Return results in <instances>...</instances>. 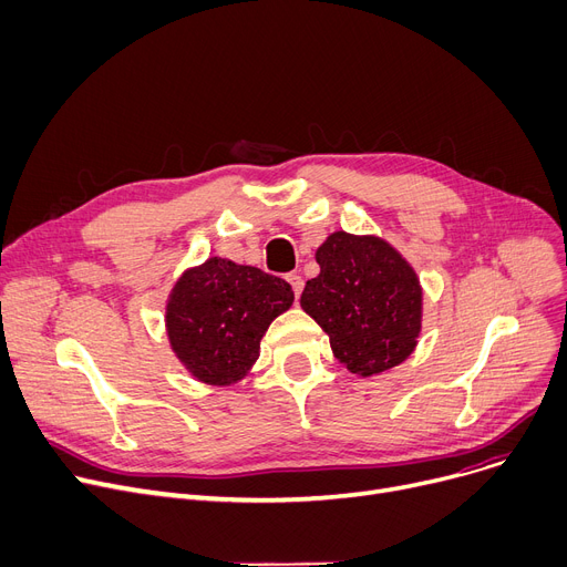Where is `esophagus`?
I'll use <instances>...</instances> for the list:
<instances>
[{"label":"esophagus","mask_w":567,"mask_h":567,"mask_svg":"<svg viewBox=\"0 0 567 567\" xmlns=\"http://www.w3.org/2000/svg\"><path fill=\"white\" fill-rule=\"evenodd\" d=\"M286 281L292 286L295 298H300V292H302V288H305V279H302L300 275H288V277H286Z\"/></svg>","instance_id":"1"}]
</instances>
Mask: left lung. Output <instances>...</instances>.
<instances>
[{
  "mask_svg": "<svg viewBox=\"0 0 567 567\" xmlns=\"http://www.w3.org/2000/svg\"><path fill=\"white\" fill-rule=\"evenodd\" d=\"M302 309L328 332L348 371L373 375L406 360L422 326V288L413 267L379 237L330 235L316 251Z\"/></svg>",
  "mask_w": 567,
  "mask_h": 567,
  "instance_id": "8db88e82",
  "label": "left lung"
}]
</instances>
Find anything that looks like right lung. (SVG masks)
Segmentation results:
<instances>
[{"mask_svg": "<svg viewBox=\"0 0 567 567\" xmlns=\"http://www.w3.org/2000/svg\"><path fill=\"white\" fill-rule=\"evenodd\" d=\"M292 300L284 279L214 256L173 288L166 311L171 346L198 381L237 383L258 360L269 322Z\"/></svg>", "mask_w": 567, "mask_h": 567, "instance_id": "1", "label": "right lung"}]
</instances>
